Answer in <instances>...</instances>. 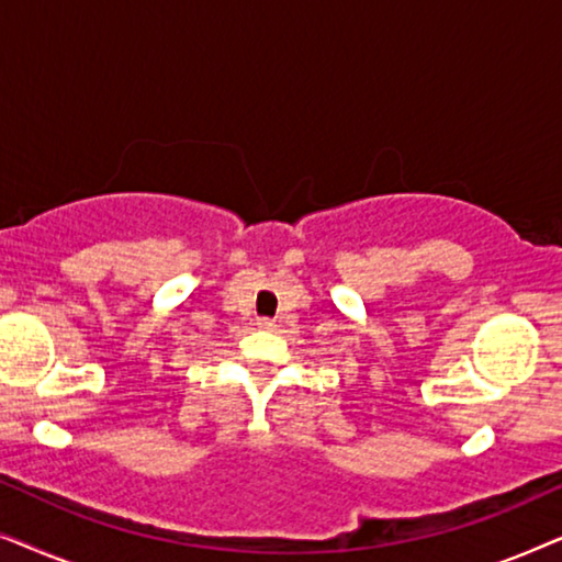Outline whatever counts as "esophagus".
Wrapping results in <instances>:
<instances>
[{
  "mask_svg": "<svg viewBox=\"0 0 562 562\" xmlns=\"http://www.w3.org/2000/svg\"><path fill=\"white\" fill-rule=\"evenodd\" d=\"M258 327H260V329H276V322L268 319V317H260V319H258Z\"/></svg>",
  "mask_w": 562,
  "mask_h": 562,
  "instance_id": "34e87169",
  "label": "esophagus"
}]
</instances>
